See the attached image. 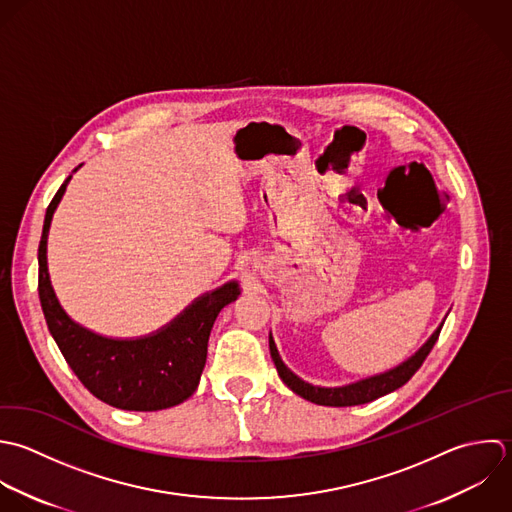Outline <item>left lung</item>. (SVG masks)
Instances as JSON below:
<instances>
[{
  "label": "left lung",
  "instance_id": "8db88e82",
  "mask_svg": "<svg viewBox=\"0 0 512 512\" xmlns=\"http://www.w3.org/2000/svg\"><path fill=\"white\" fill-rule=\"evenodd\" d=\"M441 327L429 337V341L413 357H409L399 367H395V369H391L387 373H381V375H375V377H369V379L345 385V387H313V385L305 383L303 379H299L295 373H291L285 367V363L281 361V357L277 353V347H275L273 339H269V349H271V359H273V363L277 367L279 377L283 379V383L293 393H297L299 397H303V399H307V401H311L315 405L353 407V405L371 403V401H375V399H379L383 395H389V393L397 391L399 387H403L421 369L423 361L427 359V355L435 347V343L439 339V333H441Z\"/></svg>",
  "mask_w": 512,
  "mask_h": 512
}]
</instances>
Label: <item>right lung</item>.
<instances>
[{"instance_id": "1", "label": "right lung", "mask_w": 512, "mask_h": 512, "mask_svg": "<svg viewBox=\"0 0 512 512\" xmlns=\"http://www.w3.org/2000/svg\"><path fill=\"white\" fill-rule=\"evenodd\" d=\"M69 179L71 175L45 211L37 249V291L47 329L71 371L99 401L123 411L175 407L195 393L207 359L209 333L219 311L241 293L239 283L229 281L205 293L169 325L141 339H109L77 325L61 309L47 273V233Z\"/></svg>"}]
</instances>
